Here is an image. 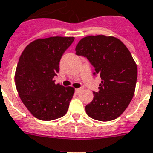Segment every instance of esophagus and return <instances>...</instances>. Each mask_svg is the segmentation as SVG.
Segmentation results:
<instances>
[{"instance_id": "obj_1", "label": "esophagus", "mask_w": 153, "mask_h": 153, "mask_svg": "<svg viewBox=\"0 0 153 153\" xmlns=\"http://www.w3.org/2000/svg\"><path fill=\"white\" fill-rule=\"evenodd\" d=\"M81 91H82V88H77V89L75 90V92L76 94H80L81 93Z\"/></svg>"}]
</instances>
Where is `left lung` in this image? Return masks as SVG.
Masks as SVG:
<instances>
[{"label":"left lung","instance_id":"1","mask_svg":"<svg viewBox=\"0 0 153 153\" xmlns=\"http://www.w3.org/2000/svg\"><path fill=\"white\" fill-rule=\"evenodd\" d=\"M76 54L84 56L99 74L101 84L93 92V100L85 106L89 117L109 121L125 112L134 95L137 66L131 53L120 40L105 35L82 38L76 47Z\"/></svg>","mask_w":153,"mask_h":153}]
</instances>
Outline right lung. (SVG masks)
Segmentation results:
<instances>
[{
	"label": "right lung",
	"instance_id": "1",
	"mask_svg": "<svg viewBox=\"0 0 153 153\" xmlns=\"http://www.w3.org/2000/svg\"><path fill=\"white\" fill-rule=\"evenodd\" d=\"M73 36H51L35 40L19 58L15 84L19 97L32 115L41 120H53L68 111L74 88L56 85L53 78Z\"/></svg>",
	"mask_w": 153,
	"mask_h": 153
}]
</instances>
